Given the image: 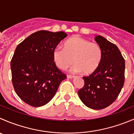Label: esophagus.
Listing matches in <instances>:
<instances>
[{
	"instance_id": "esophagus-1",
	"label": "esophagus",
	"mask_w": 134,
	"mask_h": 134,
	"mask_svg": "<svg viewBox=\"0 0 134 134\" xmlns=\"http://www.w3.org/2000/svg\"><path fill=\"white\" fill-rule=\"evenodd\" d=\"M75 77V76L73 75H67V78H72Z\"/></svg>"
}]
</instances>
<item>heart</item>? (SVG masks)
<instances>
[{"label":"heart","mask_w":134,"mask_h":134,"mask_svg":"<svg viewBox=\"0 0 134 134\" xmlns=\"http://www.w3.org/2000/svg\"><path fill=\"white\" fill-rule=\"evenodd\" d=\"M64 47H56L52 52L55 65L61 70H66L74 63L72 72L90 75L99 67L102 58L101 47L96 43L74 36L66 40Z\"/></svg>","instance_id":"1"}]
</instances>
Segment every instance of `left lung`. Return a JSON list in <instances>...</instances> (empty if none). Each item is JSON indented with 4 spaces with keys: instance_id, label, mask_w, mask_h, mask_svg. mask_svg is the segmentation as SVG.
Masks as SVG:
<instances>
[{
    "instance_id": "obj_1",
    "label": "left lung",
    "mask_w": 134,
    "mask_h": 134,
    "mask_svg": "<svg viewBox=\"0 0 134 134\" xmlns=\"http://www.w3.org/2000/svg\"><path fill=\"white\" fill-rule=\"evenodd\" d=\"M94 40L102 49V61L91 75L83 77L84 86L78 93L87 107L102 109L115 100L123 87L125 62L115 44L101 36Z\"/></svg>"
}]
</instances>
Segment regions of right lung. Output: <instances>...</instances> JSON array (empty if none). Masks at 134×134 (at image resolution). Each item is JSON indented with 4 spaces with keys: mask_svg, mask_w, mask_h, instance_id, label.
Wrapping results in <instances>:
<instances>
[{
    "mask_svg": "<svg viewBox=\"0 0 134 134\" xmlns=\"http://www.w3.org/2000/svg\"><path fill=\"white\" fill-rule=\"evenodd\" d=\"M67 34L40 30L16 47L11 61L12 83L17 95L33 107L47 104L67 78L58 69L52 52Z\"/></svg>",
    "mask_w": 134,
    "mask_h": 134,
    "instance_id": "add662e5",
    "label": "right lung"
}]
</instances>
